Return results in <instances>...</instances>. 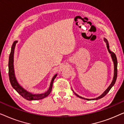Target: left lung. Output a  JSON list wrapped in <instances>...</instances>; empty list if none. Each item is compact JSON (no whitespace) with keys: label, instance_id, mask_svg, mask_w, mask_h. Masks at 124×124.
Returning <instances> with one entry per match:
<instances>
[{"label":"left lung","instance_id":"8db88e82","mask_svg":"<svg viewBox=\"0 0 124 124\" xmlns=\"http://www.w3.org/2000/svg\"><path fill=\"white\" fill-rule=\"evenodd\" d=\"M104 41L106 42V45H107V49L108 50V52H109V53L111 54V56H112V58L113 59V62H114V76H113V81L112 82L111 84L110 85L109 87L107 88V89L106 90V91H104V93H103L101 95V96H99V97L96 98H94V99H86V98H82L81 97V96L78 95L77 94H76V93H74L76 95H77L78 97L80 98H82V99H84L85 100H87V101H90V100H98V99H101V98L104 97V96L106 95L107 94V93L109 92L110 90L112 88V87L114 85V84H115V82H116V79H117V57H116V56L115 54L113 53V52H111V51L109 50V44L108 43V41L106 39H104Z\"/></svg>","mask_w":124,"mask_h":124}]
</instances>
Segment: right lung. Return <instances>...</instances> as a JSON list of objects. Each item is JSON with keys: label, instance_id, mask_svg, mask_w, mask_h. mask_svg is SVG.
Returning <instances> with one entry per match:
<instances>
[{"label": "right lung", "instance_id": "right-lung-1", "mask_svg": "<svg viewBox=\"0 0 124 124\" xmlns=\"http://www.w3.org/2000/svg\"><path fill=\"white\" fill-rule=\"evenodd\" d=\"M17 41H15L13 42L12 46L11 48V51L9 55V62H8V74H9V81L11 82V84L12 86L13 89L17 92L18 94L23 96V98L25 99L28 100V101H35V100H39L43 99V98L46 97L50 94L51 91L52 90V85H53L54 81L56 77L57 76V74L54 76L53 78L52 79L49 88L48 90L46 93H43V94H31L30 93H29L28 91L25 90L23 89L19 84H18L17 81L16 77L15 76L14 69H13V54H14V50L15 46H16V44L17 43Z\"/></svg>", "mask_w": 124, "mask_h": 124}]
</instances>
